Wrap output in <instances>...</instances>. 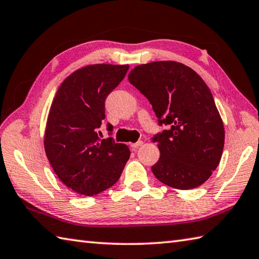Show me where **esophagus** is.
Instances as JSON below:
<instances>
[{"label": "esophagus", "mask_w": 259, "mask_h": 259, "mask_svg": "<svg viewBox=\"0 0 259 259\" xmlns=\"http://www.w3.org/2000/svg\"><path fill=\"white\" fill-rule=\"evenodd\" d=\"M144 145V141H137V143H135V144H131L130 146H131V148L133 149H137V148H139V147H141Z\"/></svg>", "instance_id": "esophagus-1"}]
</instances>
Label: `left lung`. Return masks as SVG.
I'll return each instance as SVG.
<instances>
[{"instance_id": "8db88e82", "label": "left lung", "mask_w": 259, "mask_h": 259, "mask_svg": "<svg viewBox=\"0 0 259 259\" xmlns=\"http://www.w3.org/2000/svg\"><path fill=\"white\" fill-rule=\"evenodd\" d=\"M129 82L153 105L159 124L160 157L151 166L156 179L177 190H191L209 179L220 163L225 126L210 89L195 70L179 62L138 65Z\"/></svg>"}]
</instances>
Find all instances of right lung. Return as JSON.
Returning a JSON list of instances; mask_svg holds the SVG:
<instances>
[{"label": "right lung", "mask_w": 259, "mask_h": 259, "mask_svg": "<svg viewBox=\"0 0 259 259\" xmlns=\"http://www.w3.org/2000/svg\"><path fill=\"white\" fill-rule=\"evenodd\" d=\"M129 65L95 64L75 70L56 92L46 123L44 146L56 175L75 193L92 196L120 179L129 147L100 140L106 96L123 79ZM109 125V130H111Z\"/></svg>", "instance_id": "right-lung-1"}]
</instances>
